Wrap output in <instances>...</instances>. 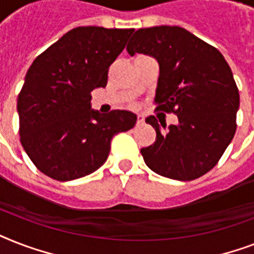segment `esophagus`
Instances as JSON below:
<instances>
[{"label": "esophagus", "instance_id": "1", "mask_svg": "<svg viewBox=\"0 0 254 254\" xmlns=\"http://www.w3.org/2000/svg\"><path fill=\"white\" fill-rule=\"evenodd\" d=\"M145 124V119H143L142 115H138V119H137V125H143Z\"/></svg>", "mask_w": 254, "mask_h": 254}]
</instances>
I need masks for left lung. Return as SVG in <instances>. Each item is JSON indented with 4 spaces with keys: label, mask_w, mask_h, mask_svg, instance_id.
<instances>
[{
    "label": "left lung",
    "mask_w": 254,
    "mask_h": 254,
    "mask_svg": "<svg viewBox=\"0 0 254 254\" xmlns=\"http://www.w3.org/2000/svg\"><path fill=\"white\" fill-rule=\"evenodd\" d=\"M127 53L145 54L159 64L154 103L173 112L177 125L146 123L157 131L153 145L141 149L149 169L177 181H192L212 169L232 141L240 95L220 51L179 26L139 29ZM158 117V115H157ZM159 119V117H158Z\"/></svg>",
    "instance_id": "8db88e82"
}]
</instances>
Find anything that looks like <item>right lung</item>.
I'll use <instances>...</instances> for the list:
<instances>
[{
	"label": "right lung",
	"mask_w": 254,
	"mask_h": 254,
	"mask_svg": "<svg viewBox=\"0 0 254 254\" xmlns=\"http://www.w3.org/2000/svg\"><path fill=\"white\" fill-rule=\"evenodd\" d=\"M133 31L76 27L30 65L17 101L19 135L47 177L68 182L93 173L107 161L112 137L135 125L133 112L103 115L91 105V92L107 85L108 68Z\"/></svg>",
	"instance_id": "right-lung-1"
}]
</instances>
